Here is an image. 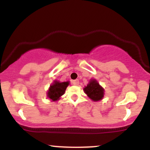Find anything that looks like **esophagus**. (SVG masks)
<instances>
[{
  "label": "esophagus",
  "mask_w": 150,
  "mask_h": 150,
  "mask_svg": "<svg viewBox=\"0 0 150 150\" xmlns=\"http://www.w3.org/2000/svg\"><path fill=\"white\" fill-rule=\"evenodd\" d=\"M72 83H73V85H79V80H73V82H72Z\"/></svg>",
  "instance_id": "obj_1"
}]
</instances>
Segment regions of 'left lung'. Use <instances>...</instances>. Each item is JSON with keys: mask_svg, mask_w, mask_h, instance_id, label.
<instances>
[{"mask_svg": "<svg viewBox=\"0 0 150 150\" xmlns=\"http://www.w3.org/2000/svg\"><path fill=\"white\" fill-rule=\"evenodd\" d=\"M84 92L89 99L94 101H100L104 98V89L95 79H91L87 86L84 87Z\"/></svg>", "mask_w": 150, "mask_h": 150, "instance_id": "1", "label": "left lung"}]
</instances>
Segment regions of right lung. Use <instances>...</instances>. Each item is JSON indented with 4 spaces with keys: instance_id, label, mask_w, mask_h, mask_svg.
Wrapping results in <instances>:
<instances>
[{
    "instance_id": "add662e5",
    "label": "right lung",
    "mask_w": 150,
    "mask_h": 150,
    "mask_svg": "<svg viewBox=\"0 0 150 150\" xmlns=\"http://www.w3.org/2000/svg\"><path fill=\"white\" fill-rule=\"evenodd\" d=\"M69 81L67 82H59L55 80L50 85L47 91V97L52 101H56L61 99V96L64 94L67 87L69 85Z\"/></svg>"
}]
</instances>
